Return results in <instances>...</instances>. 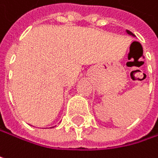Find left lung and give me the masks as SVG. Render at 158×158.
I'll return each instance as SVG.
<instances>
[{"mask_svg": "<svg viewBox=\"0 0 158 158\" xmlns=\"http://www.w3.org/2000/svg\"><path fill=\"white\" fill-rule=\"evenodd\" d=\"M126 32H127V34H128V35H133V36H135V35H134V34H133L132 32H130L129 30H127Z\"/></svg>", "mask_w": 158, "mask_h": 158, "instance_id": "left-lung-1", "label": "left lung"}]
</instances>
